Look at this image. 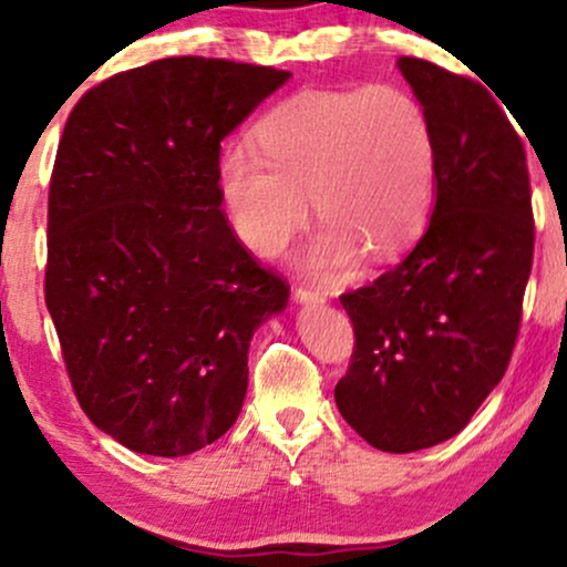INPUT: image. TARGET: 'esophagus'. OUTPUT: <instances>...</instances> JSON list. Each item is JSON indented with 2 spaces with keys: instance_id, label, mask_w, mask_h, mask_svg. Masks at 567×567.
<instances>
[{
  "instance_id": "obj_1",
  "label": "esophagus",
  "mask_w": 567,
  "mask_h": 567,
  "mask_svg": "<svg viewBox=\"0 0 567 567\" xmlns=\"http://www.w3.org/2000/svg\"><path fill=\"white\" fill-rule=\"evenodd\" d=\"M292 296H296L300 303H324V292L319 288H311V285H298Z\"/></svg>"
}]
</instances>
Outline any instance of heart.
Here are the masks:
<instances>
[{
    "instance_id": "obj_1",
    "label": "heart",
    "mask_w": 567,
    "mask_h": 567,
    "mask_svg": "<svg viewBox=\"0 0 567 567\" xmlns=\"http://www.w3.org/2000/svg\"><path fill=\"white\" fill-rule=\"evenodd\" d=\"M259 151L219 162V190L238 238L275 259L306 230H324L308 269L342 277L367 254L386 261L424 233L434 204L436 138L424 104L400 85L308 89L256 127Z\"/></svg>"
}]
</instances>
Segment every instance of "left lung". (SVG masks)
<instances>
[{
    "label": "left lung",
    "instance_id": "8db88e82",
    "mask_svg": "<svg viewBox=\"0 0 567 567\" xmlns=\"http://www.w3.org/2000/svg\"><path fill=\"white\" fill-rule=\"evenodd\" d=\"M432 120L436 204L398 267L342 292L355 346L342 419L384 453L455 436L505 377L534 261L526 148L482 83L400 56Z\"/></svg>",
    "mask_w": 567,
    "mask_h": 567
}]
</instances>
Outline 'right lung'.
I'll use <instances>...</instances> for the list:
<instances>
[{"mask_svg": "<svg viewBox=\"0 0 567 567\" xmlns=\"http://www.w3.org/2000/svg\"><path fill=\"white\" fill-rule=\"evenodd\" d=\"M290 73L167 56L70 112L49 183L44 298L70 384L102 432L190 455L238 419L254 329L288 306L221 212L219 148Z\"/></svg>", "mask_w": 567, "mask_h": 567, "instance_id": "1", "label": "right lung"}]
</instances>
